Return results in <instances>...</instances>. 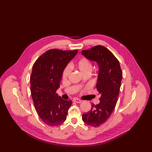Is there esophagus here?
<instances>
[{"instance_id": "1", "label": "esophagus", "mask_w": 152, "mask_h": 152, "mask_svg": "<svg viewBox=\"0 0 152 152\" xmlns=\"http://www.w3.org/2000/svg\"><path fill=\"white\" fill-rule=\"evenodd\" d=\"M73 101L75 102H76V103H80L82 102V100H80V99H76V98L73 99Z\"/></svg>"}]
</instances>
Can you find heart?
<instances>
[{"label":"heart","instance_id":"obj_1","mask_svg":"<svg viewBox=\"0 0 152 152\" xmlns=\"http://www.w3.org/2000/svg\"><path fill=\"white\" fill-rule=\"evenodd\" d=\"M76 66L80 72L83 74L86 72H91L93 69V64L91 62L86 58H81L76 64ZM71 72V68L69 66L65 67L62 73V77L63 79H67Z\"/></svg>","mask_w":152,"mask_h":152}]
</instances>
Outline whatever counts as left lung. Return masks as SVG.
Masks as SVG:
<instances>
[{
	"label": "left lung",
	"mask_w": 152,
	"mask_h": 152,
	"mask_svg": "<svg viewBox=\"0 0 152 152\" xmlns=\"http://www.w3.org/2000/svg\"><path fill=\"white\" fill-rule=\"evenodd\" d=\"M82 54L90 60L96 61L99 72L96 83L100 103L91 104V110L82 114V120L89 126L99 127L104 123L113 113L117 104L123 72L118 60L106 48L98 45Z\"/></svg>",
	"instance_id": "8db88e82"
}]
</instances>
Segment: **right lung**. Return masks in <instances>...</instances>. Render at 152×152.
<instances>
[{
    "instance_id": "1",
    "label": "right lung",
    "mask_w": 152,
    "mask_h": 152,
    "mask_svg": "<svg viewBox=\"0 0 152 152\" xmlns=\"http://www.w3.org/2000/svg\"><path fill=\"white\" fill-rule=\"evenodd\" d=\"M77 53V50L50 49L33 65L30 81L34 107L41 120L50 126H59L66 120L72 101L62 99L56 91L64 69Z\"/></svg>"
}]
</instances>
